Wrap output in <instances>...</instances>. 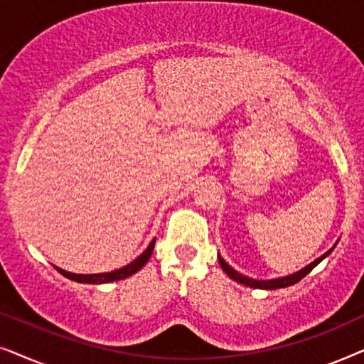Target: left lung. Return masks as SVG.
<instances>
[{
  "mask_svg": "<svg viewBox=\"0 0 364 364\" xmlns=\"http://www.w3.org/2000/svg\"><path fill=\"white\" fill-rule=\"evenodd\" d=\"M331 250H333V248H331ZM331 250H328V252L325 253V255H321L320 258H316V260L313 262V263H310V265L305 267V268H303V270H300V272L293 273V275H290V277L277 278V280H267V282H263V280H252V278H247V277L240 275V273L233 270V268H232L230 265H228V263H225V260H223L222 257H218V262H220L222 270L225 272L227 275L232 278V280H235V282H238V283H243V285L252 287V288H262V290H277V288H285V287L295 285V283L300 282L303 277H306L308 273H310V272L313 270V268H315V267L318 265V263H320V262L323 260V258L330 255Z\"/></svg>",
  "mask_w": 364,
  "mask_h": 364,
  "instance_id": "obj_1",
  "label": "left lung"
}]
</instances>
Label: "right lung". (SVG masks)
<instances>
[{
  "instance_id": "right-lung-1",
  "label": "right lung",
  "mask_w": 364,
  "mask_h": 364,
  "mask_svg": "<svg viewBox=\"0 0 364 364\" xmlns=\"http://www.w3.org/2000/svg\"><path fill=\"white\" fill-rule=\"evenodd\" d=\"M154 245H156V240L151 242V245L147 247V250L144 252L141 257H137L136 260L129 263V265L119 268V270L111 272V273H97V275H76V273H69L66 270H61V268H58V267H54V268H56L61 275L69 278V280H74L79 283H111V282L124 280V278L134 275V273L139 272L144 265H146L154 252Z\"/></svg>"
}]
</instances>
